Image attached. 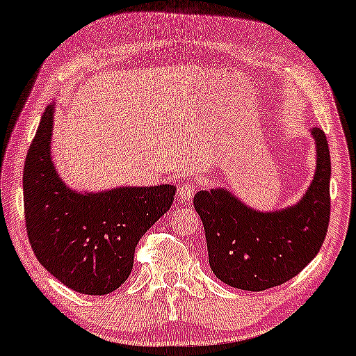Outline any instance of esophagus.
Segmentation results:
<instances>
[{
	"label": "esophagus",
	"instance_id": "1",
	"mask_svg": "<svg viewBox=\"0 0 356 356\" xmlns=\"http://www.w3.org/2000/svg\"><path fill=\"white\" fill-rule=\"evenodd\" d=\"M195 194V186L192 182H181L179 184V197L182 202H189V200Z\"/></svg>",
	"mask_w": 356,
	"mask_h": 356
}]
</instances>
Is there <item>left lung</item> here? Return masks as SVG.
Returning a JSON list of instances; mask_svg holds the SVG:
<instances>
[{
    "label": "left lung",
    "instance_id": "obj_1",
    "mask_svg": "<svg viewBox=\"0 0 356 356\" xmlns=\"http://www.w3.org/2000/svg\"><path fill=\"white\" fill-rule=\"evenodd\" d=\"M316 147L315 175L297 204L255 211L232 192L217 187L194 195L204 224L209 264L224 284L262 292L285 284L318 254L330 220V151L327 137L312 129Z\"/></svg>",
    "mask_w": 356,
    "mask_h": 356
}]
</instances>
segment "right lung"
Listing matches in <instances>:
<instances>
[{
    "label": "right lung",
    "mask_w": 356,
    "mask_h": 356,
    "mask_svg": "<svg viewBox=\"0 0 356 356\" xmlns=\"http://www.w3.org/2000/svg\"><path fill=\"white\" fill-rule=\"evenodd\" d=\"M54 104L46 108L24 162V217L31 248L61 284L106 295L131 275L137 242L174 202L175 187H67L51 159Z\"/></svg>",
    "instance_id": "1"
}]
</instances>
